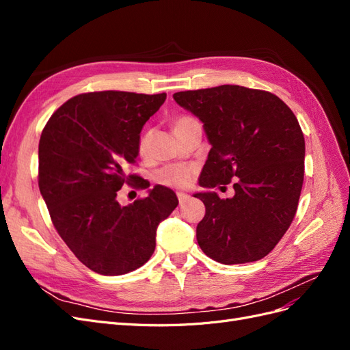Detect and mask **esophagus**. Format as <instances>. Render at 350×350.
Masks as SVG:
<instances>
[{
	"instance_id": "34e87169",
	"label": "esophagus",
	"mask_w": 350,
	"mask_h": 350,
	"mask_svg": "<svg viewBox=\"0 0 350 350\" xmlns=\"http://www.w3.org/2000/svg\"><path fill=\"white\" fill-rule=\"evenodd\" d=\"M176 196H178V200H179V204H184L185 201L189 200V196L185 194V193H178Z\"/></svg>"
}]
</instances>
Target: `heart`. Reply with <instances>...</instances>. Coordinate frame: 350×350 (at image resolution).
<instances>
[{"instance_id": "1", "label": "heart", "mask_w": 350, "mask_h": 350, "mask_svg": "<svg viewBox=\"0 0 350 350\" xmlns=\"http://www.w3.org/2000/svg\"><path fill=\"white\" fill-rule=\"evenodd\" d=\"M194 121L189 116H178V118L174 120L172 126L175 134L181 131L187 124ZM152 139H153V131L152 129H146L139 137V142H137V150L142 156L149 154L150 152V146H152ZM194 178V167L193 166H187V165H167L163 166L162 169L154 174V179L161 184L166 185L171 188H187L191 185Z\"/></svg>"}]
</instances>
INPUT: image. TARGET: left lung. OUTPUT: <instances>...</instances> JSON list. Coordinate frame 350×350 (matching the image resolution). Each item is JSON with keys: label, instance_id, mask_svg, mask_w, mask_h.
<instances>
[{"label": "left lung", "instance_id": "obj_1", "mask_svg": "<svg viewBox=\"0 0 350 350\" xmlns=\"http://www.w3.org/2000/svg\"><path fill=\"white\" fill-rule=\"evenodd\" d=\"M174 99L198 116L211 144L200 185L234 181L232 198L194 196L206 206L197 225L200 248L221 264L261 260L298 208L305 157L298 120L276 94L237 84L178 92Z\"/></svg>", "mask_w": 350, "mask_h": 350}]
</instances>
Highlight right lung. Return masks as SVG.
Wrapping results in <instances>:
<instances>
[{
    "mask_svg": "<svg viewBox=\"0 0 350 350\" xmlns=\"http://www.w3.org/2000/svg\"><path fill=\"white\" fill-rule=\"evenodd\" d=\"M166 93L90 92L59 107L39 140V189L59 237L84 266L105 276L130 273L149 261L156 228L178 206L172 189L156 185L121 206L124 185L149 188L126 174L139 156L143 125Z\"/></svg>",
    "mask_w": 350,
    "mask_h": 350,
    "instance_id": "obj_1",
    "label": "right lung"
}]
</instances>
